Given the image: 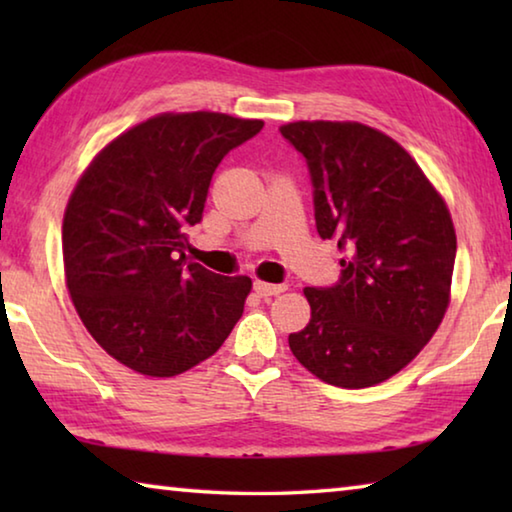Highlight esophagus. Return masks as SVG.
<instances>
[{"instance_id": "obj_1", "label": "esophagus", "mask_w": 512, "mask_h": 512, "mask_svg": "<svg viewBox=\"0 0 512 512\" xmlns=\"http://www.w3.org/2000/svg\"><path fill=\"white\" fill-rule=\"evenodd\" d=\"M255 291H257V296L271 298V296H277V293L287 291V284H271V282L255 280Z\"/></svg>"}]
</instances>
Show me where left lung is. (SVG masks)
I'll return each mask as SVG.
<instances>
[{
    "instance_id": "8db88e82",
    "label": "left lung",
    "mask_w": 512,
    "mask_h": 512,
    "mask_svg": "<svg viewBox=\"0 0 512 512\" xmlns=\"http://www.w3.org/2000/svg\"><path fill=\"white\" fill-rule=\"evenodd\" d=\"M316 230L339 239L341 280L305 289L311 318L289 348L339 388L391 379L418 357L452 300L456 230L445 198L404 146L359 121H291Z\"/></svg>"
}]
</instances>
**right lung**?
<instances>
[{
    "label": "right lung",
    "mask_w": 512,
    "mask_h": 512,
    "mask_svg": "<svg viewBox=\"0 0 512 512\" xmlns=\"http://www.w3.org/2000/svg\"><path fill=\"white\" fill-rule=\"evenodd\" d=\"M262 119L162 112L94 155L63 216L65 284L85 329L146 377H176L228 339L253 280L187 262L185 230L203 216L223 155Z\"/></svg>",
    "instance_id": "obj_1"
}]
</instances>
